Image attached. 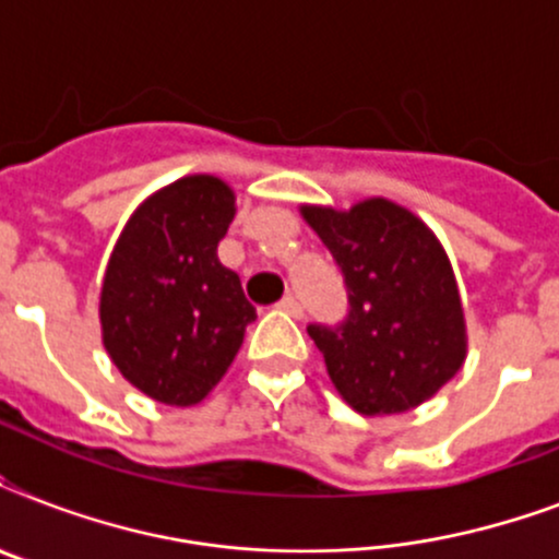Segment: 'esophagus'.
Instances as JSON below:
<instances>
[{
  "label": "esophagus",
  "instance_id": "obj_1",
  "mask_svg": "<svg viewBox=\"0 0 559 559\" xmlns=\"http://www.w3.org/2000/svg\"><path fill=\"white\" fill-rule=\"evenodd\" d=\"M278 307L284 310V313L293 316V319H301V316H305V307H301V301H298L296 296H284L278 301Z\"/></svg>",
  "mask_w": 559,
  "mask_h": 559
}]
</instances>
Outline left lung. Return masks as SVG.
Listing matches in <instances>:
<instances>
[{
    "mask_svg": "<svg viewBox=\"0 0 559 559\" xmlns=\"http://www.w3.org/2000/svg\"><path fill=\"white\" fill-rule=\"evenodd\" d=\"M348 287V319L310 324L331 382L359 415H400L459 373L467 324L450 258L424 219L371 197L354 209L301 205Z\"/></svg>",
    "mask_w": 559,
    "mask_h": 559,
    "instance_id": "1",
    "label": "left lung"
}]
</instances>
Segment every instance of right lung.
<instances>
[{"mask_svg":"<svg viewBox=\"0 0 559 559\" xmlns=\"http://www.w3.org/2000/svg\"><path fill=\"white\" fill-rule=\"evenodd\" d=\"M235 191L193 174L139 205L100 284V336L127 382L165 406L209 394L258 319L237 272L217 258Z\"/></svg>","mask_w":559,"mask_h":559,"instance_id":"1","label":"right lung"}]
</instances>
